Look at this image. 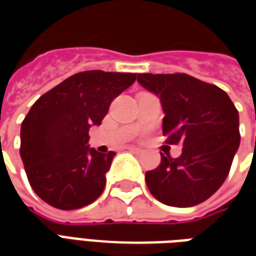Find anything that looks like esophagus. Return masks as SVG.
<instances>
[{
  "instance_id": "esophagus-1",
  "label": "esophagus",
  "mask_w": 256,
  "mask_h": 256,
  "mask_svg": "<svg viewBox=\"0 0 256 256\" xmlns=\"http://www.w3.org/2000/svg\"><path fill=\"white\" fill-rule=\"evenodd\" d=\"M128 150H132L133 154H142V152H144V150H141V148H136V146H130V148H128Z\"/></svg>"
}]
</instances>
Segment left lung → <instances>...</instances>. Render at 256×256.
Wrapping results in <instances>:
<instances>
[{
    "instance_id": "left-lung-1",
    "label": "left lung",
    "mask_w": 256,
    "mask_h": 256,
    "mask_svg": "<svg viewBox=\"0 0 256 256\" xmlns=\"http://www.w3.org/2000/svg\"><path fill=\"white\" fill-rule=\"evenodd\" d=\"M137 80L160 98L167 142L184 146L176 159L160 154V164L145 172L146 186L167 206L203 203L224 184L238 150L236 106L218 86L188 74H138Z\"/></svg>"
}]
</instances>
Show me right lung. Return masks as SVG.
I'll list each match as a JSON object with an SVG mask.
<instances>
[{
	"label": "right lung",
	"instance_id": "1",
	"mask_svg": "<svg viewBox=\"0 0 256 256\" xmlns=\"http://www.w3.org/2000/svg\"><path fill=\"white\" fill-rule=\"evenodd\" d=\"M137 74L84 71L41 96L20 128V156L31 188L60 210L82 208L106 188L115 152L90 148L89 128L98 126L112 100Z\"/></svg>",
	"mask_w": 256,
	"mask_h": 256
}]
</instances>
